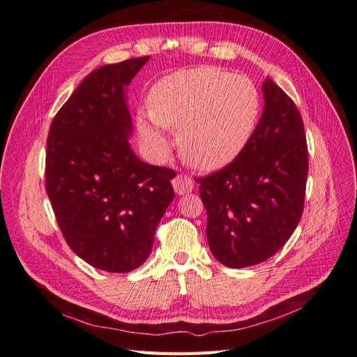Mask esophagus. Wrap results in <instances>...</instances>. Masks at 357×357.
<instances>
[{"instance_id":"34e87169","label":"esophagus","mask_w":357,"mask_h":357,"mask_svg":"<svg viewBox=\"0 0 357 357\" xmlns=\"http://www.w3.org/2000/svg\"><path fill=\"white\" fill-rule=\"evenodd\" d=\"M174 188H175V192L179 194V195H183L190 192L192 188H194V181L187 176V175H176L175 179H174Z\"/></svg>"}]
</instances>
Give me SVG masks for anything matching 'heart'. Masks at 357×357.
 I'll return each mask as SVG.
<instances>
[{"instance_id":"obj_1","label":"heart","mask_w":357,"mask_h":357,"mask_svg":"<svg viewBox=\"0 0 357 357\" xmlns=\"http://www.w3.org/2000/svg\"><path fill=\"white\" fill-rule=\"evenodd\" d=\"M148 107L149 114L137 117V128L155 151L167 149L160 125L179 129L183 160L213 170L233 162L248 144L259 117L261 98L249 77L200 66L160 79L149 91Z\"/></svg>"}]
</instances>
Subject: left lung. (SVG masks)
<instances>
[{
  "mask_svg": "<svg viewBox=\"0 0 357 357\" xmlns=\"http://www.w3.org/2000/svg\"><path fill=\"white\" fill-rule=\"evenodd\" d=\"M266 105L241 153L225 167L197 178L208 212L213 257L243 268L273 257L295 231L304 211L308 149L294 100L267 78Z\"/></svg>",
  "mask_w": 357,
  "mask_h": 357,
  "instance_id": "obj_1",
  "label": "left lung"
}]
</instances>
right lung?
<instances>
[{"instance_id":"right-lung-1","label":"right lung","mask_w":357,"mask_h":357,"mask_svg":"<svg viewBox=\"0 0 357 357\" xmlns=\"http://www.w3.org/2000/svg\"><path fill=\"white\" fill-rule=\"evenodd\" d=\"M133 57L91 71L54 116L45 191L63 238L91 267L128 273L146 261L175 197V170L144 163L129 144L124 87L148 62Z\"/></svg>"}]
</instances>
